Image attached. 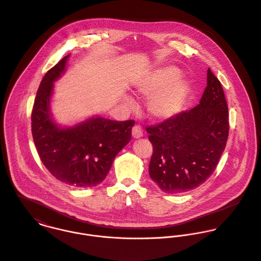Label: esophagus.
Wrapping results in <instances>:
<instances>
[{"mask_svg":"<svg viewBox=\"0 0 261 261\" xmlns=\"http://www.w3.org/2000/svg\"><path fill=\"white\" fill-rule=\"evenodd\" d=\"M132 134H133V137H134L135 139H139V138L143 137L144 132H143L142 126L139 125V124L135 125V126L133 127V129H132Z\"/></svg>","mask_w":261,"mask_h":261,"instance_id":"1","label":"esophagus"}]
</instances>
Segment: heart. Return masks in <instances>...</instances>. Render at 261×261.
I'll list each match as a JSON object with an SVG mask.
<instances>
[{
    "label": "heart",
    "instance_id": "1",
    "mask_svg": "<svg viewBox=\"0 0 261 261\" xmlns=\"http://www.w3.org/2000/svg\"><path fill=\"white\" fill-rule=\"evenodd\" d=\"M178 76L179 71L176 68L168 67L149 75L136 86L137 93L143 96H150L161 89L149 102V111L153 117L170 118L181 110L189 87L185 81L176 79ZM127 103L130 104L129 101Z\"/></svg>",
    "mask_w": 261,
    "mask_h": 261
}]
</instances>
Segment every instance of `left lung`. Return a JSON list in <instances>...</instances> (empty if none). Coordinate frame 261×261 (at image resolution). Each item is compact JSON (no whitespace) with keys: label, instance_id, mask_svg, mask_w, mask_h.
<instances>
[{"label":"left lung","instance_id":"1","mask_svg":"<svg viewBox=\"0 0 261 261\" xmlns=\"http://www.w3.org/2000/svg\"><path fill=\"white\" fill-rule=\"evenodd\" d=\"M153 154L151 178L161 190H192L214 173L229 136L228 105L221 82L207 70L199 104L146 127Z\"/></svg>","mask_w":261,"mask_h":261}]
</instances>
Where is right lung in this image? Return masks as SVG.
<instances>
[{
    "instance_id": "add662e5",
    "label": "right lung",
    "mask_w": 261,
    "mask_h": 261,
    "mask_svg": "<svg viewBox=\"0 0 261 261\" xmlns=\"http://www.w3.org/2000/svg\"><path fill=\"white\" fill-rule=\"evenodd\" d=\"M68 58L44 75L32 108L31 129L39 158L51 175L68 185L86 188L105 179L115 156L130 141L135 120L96 116L73 127L58 126L50 116L49 101Z\"/></svg>"
}]
</instances>
